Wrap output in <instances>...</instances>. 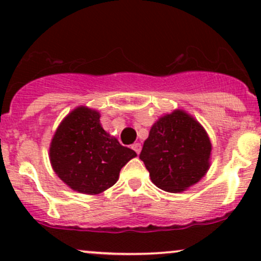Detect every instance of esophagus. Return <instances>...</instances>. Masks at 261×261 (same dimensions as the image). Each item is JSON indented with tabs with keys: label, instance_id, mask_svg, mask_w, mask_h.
I'll use <instances>...</instances> for the list:
<instances>
[{
	"label": "esophagus",
	"instance_id": "34e87169",
	"mask_svg": "<svg viewBox=\"0 0 261 261\" xmlns=\"http://www.w3.org/2000/svg\"><path fill=\"white\" fill-rule=\"evenodd\" d=\"M131 148H133V149H134V151H135V152H136V153H137V154H139V153H140V152H141V143H139V142L134 143V145H133V146H131Z\"/></svg>",
	"mask_w": 261,
	"mask_h": 261
}]
</instances>
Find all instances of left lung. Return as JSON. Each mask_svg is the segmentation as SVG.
<instances>
[{"label":"left lung","instance_id":"8db88e82","mask_svg":"<svg viewBox=\"0 0 261 261\" xmlns=\"http://www.w3.org/2000/svg\"><path fill=\"white\" fill-rule=\"evenodd\" d=\"M210 153L211 142L203 127L187 113L176 110L151 127L140 160L155 187L176 193L205 175Z\"/></svg>","mask_w":261,"mask_h":261}]
</instances>
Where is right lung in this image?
I'll list each match as a JSON object with an SVG mask.
<instances>
[{
    "label": "right lung",
    "instance_id": "obj_1",
    "mask_svg": "<svg viewBox=\"0 0 261 261\" xmlns=\"http://www.w3.org/2000/svg\"><path fill=\"white\" fill-rule=\"evenodd\" d=\"M134 157L136 152L103 130L99 113L85 107L66 116L50 146V161L59 178L89 195L113 187L122 167Z\"/></svg>",
    "mask_w": 261,
    "mask_h": 261
}]
</instances>
